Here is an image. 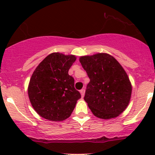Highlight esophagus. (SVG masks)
<instances>
[{
	"label": "esophagus",
	"mask_w": 155,
	"mask_h": 155,
	"mask_svg": "<svg viewBox=\"0 0 155 155\" xmlns=\"http://www.w3.org/2000/svg\"><path fill=\"white\" fill-rule=\"evenodd\" d=\"M85 89H82V90H80V93H81V95H82V97H83L84 95H85Z\"/></svg>",
	"instance_id": "34e87169"
}]
</instances>
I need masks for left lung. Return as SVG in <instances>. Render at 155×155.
<instances>
[{
  "label": "left lung",
  "instance_id": "8db88e82",
  "mask_svg": "<svg viewBox=\"0 0 155 155\" xmlns=\"http://www.w3.org/2000/svg\"><path fill=\"white\" fill-rule=\"evenodd\" d=\"M79 61L90 79L84 100L92 113L104 119L118 116L127 107L132 92L124 69L105 53L82 56Z\"/></svg>",
  "mask_w": 155,
  "mask_h": 155
}]
</instances>
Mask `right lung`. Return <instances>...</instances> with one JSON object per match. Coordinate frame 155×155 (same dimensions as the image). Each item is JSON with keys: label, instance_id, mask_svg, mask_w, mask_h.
Returning <instances> with one entry per match:
<instances>
[{"label": "right lung", "instance_id": "add662e5", "mask_svg": "<svg viewBox=\"0 0 155 155\" xmlns=\"http://www.w3.org/2000/svg\"><path fill=\"white\" fill-rule=\"evenodd\" d=\"M76 61L74 55L51 53L37 66L28 86L31 105L41 117L63 121L70 116L81 94L68 74Z\"/></svg>", "mask_w": 155, "mask_h": 155}]
</instances>
